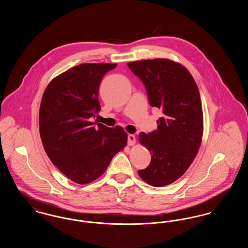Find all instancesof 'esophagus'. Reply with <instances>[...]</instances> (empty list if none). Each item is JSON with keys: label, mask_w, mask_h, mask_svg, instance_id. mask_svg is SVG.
Here are the masks:
<instances>
[{"label": "esophagus", "mask_w": 248, "mask_h": 248, "mask_svg": "<svg viewBox=\"0 0 248 248\" xmlns=\"http://www.w3.org/2000/svg\"><path fill=\"white\" fill-rule=\"evenodd\" d=\"M127 143H128L129 146L135 145V143H136V137L134 135H132V134H129L128 135V139H127Z\"/></svg>", "instance_id": "obj_1"}]
</instances>
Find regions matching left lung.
<instances>
[{
    "label": "left lung",
    "instance_id": "obj_1",
    "mask_svg": "<svg viewBox=\"0 0 248 248\" xmlns=\"http://www.w3.org/2000/svg\"><path fill=\"white\" fill-rule=\"evenodd\" d=\"M127 65L145 84L151 106L164 114L157 120V130L139 136L152 154L151 164L139 175L151 186L164 187L187 171L199 151L203 132L199 89L189 71L173 60L144 59Z\"/></svg>",
    "mask_w": 248,
    "mask_h": 248
}]
</instances>
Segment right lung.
<instances>
[{"label":"right lung","instance_id":"add662e5","mask_svg":"<svg viewBox=\"0 0 248 248\" xmlns=\"http://www.w3.org/2000/svg\"><path fill=\"white\" fill-rule=\"evenodd\" d=\"M117 64L83 63L55 77L40 106L39 129L49 159L66 177L87 184L100 177L115 154L127 144L123 127L94 125L101 109L98 89Z\"/></svg>","mask_w":248,"mask_h":248}]
</instances>
